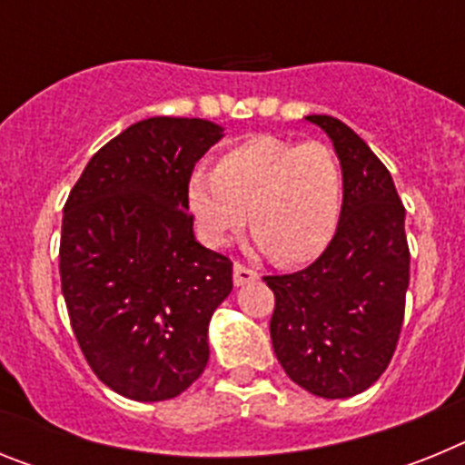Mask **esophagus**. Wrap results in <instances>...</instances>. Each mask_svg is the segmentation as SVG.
<instances>
[{
	"label": "esophagus",
	"mask_w": 465,
	"mask_h": 465,
	"mask_svg": "<svg viewBox=\"0 0 465 465\" xmlns=\"http://www.w3.org/2000/svg\"><path fill=\"white\" fill-rule=\"evenodd\" d=\"M258 279V272L252 268H246L242 262H235V268H232V282L235 286H246V283H252Z\"/></svg>",
	"instance_id": "esophagus-1"
}]
</instances>
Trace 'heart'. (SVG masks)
<instances>
[{"label": "heart", "instance_id": "b5f03b06", "mask_svg": "<svg viewBox=\"0 0 465 465\" xmlns=\"http://www.w3.org/2000/svg\"><path fill=\"white\" fill-rule=\"evenodd\" d=\"M186 195L212 246L228 244L249 219L261 252L277 265H302L335 235L344 176L326 143L258 134L225 151L216 170L195 167Z\"/></svg>", "mask_w": 465, "mask_h": 465}]
</instances>
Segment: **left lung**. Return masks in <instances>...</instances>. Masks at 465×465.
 <instances>
[{"mask_svg":"<svg viewBox=\"0 0 465 465\" xmlns=\"http://www.w3.org/2000/svg\"><path fill=\"white\" fill-rule=\"evenodd\" d=\"M340 160V223L310 268L265 277L274 291V354L319 398H349L380 380L396 351L410 283L405 207L371 146L342 121L312 114Z\"/></svg>","mask_w":465,"mask_h":465,"instance_id":"8db88e82","label":"left lung"}]
</instances>
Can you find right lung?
<instances>
[{"instance_id": "1", "label": "right lung", "mask_w": 465, "mask_h": 465, "mask_svg": "<svg viewBox=\"0 0 465 465\" xmlns=\"http://www.w3.org/2000/svg\"><path fill=\"white\" fill-rule=\"evenodd\" d=\"M223 127L153 116L90 158L69 193L60 279L93 372L130 401H170L203 375L232 262L195 240L188 176Z\"/></svg>"}]
</instances>
